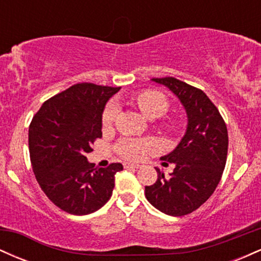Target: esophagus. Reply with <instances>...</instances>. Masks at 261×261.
Masks as SVG:
<instances>
[{
  "instance_id": "esophagus-1",
  "label": "esophagus",
  "mask_w": 261,
  "mask_h": 261,
  "mask_svg": "<svg viewBox=\"0 0 261 261\" xmlns=\"http://www.w3.org/2000/svg\"><path fill=\"white\" fill-rule=\"evenodd\" d=\"M125 168H140V164H135V163H125Z\"/></svg>"
}]
</instances>
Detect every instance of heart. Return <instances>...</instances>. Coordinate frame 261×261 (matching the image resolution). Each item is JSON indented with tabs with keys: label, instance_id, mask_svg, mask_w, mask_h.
Listing matches in <instances>:
<instances>
[{
	"label": "heart",
	"instance_id": "obj_1",
	"mask_svg": "<svg viewBox=\"0 0 261 261\" xmlns=\"http://www.w3.org/2000/svg\"><path fill=\"white\" fill-rule=\"evenodd\" d=\"M136 103L140 110L149 119L162 116L168 110V99L163 93L158 91H143L136 95ZM120 112V107L116 101H110L104 109L101 122L104 127H110L115 121L116 116ZM169 126L174 127V122H169ZM160 143L153 137L147 139H135V137H124L116 145V151L127 160H142L151 152L157 151Z\"/></svg>",
	"mask_w": 261,
	"mask_h": 261
}]
</instances>
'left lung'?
Returning <instances> with one entry per match:
<instances>
[{"label": "left lung", "instance_id": "left-lung-1", "mask_svg": "<svg viewBox=\"0 0 261 261\" xmlns=\"http://www.w3.org/2000/svg\"><path fill=\"white\" fill-rule=\"evenodd\" d=\"M169 88L188 115L185 135L174 151L161 158L174 163L169 176L155 168L158 179L145 188L152 206L169 216L191 214L207 201L222 176L228 151V133L220 112L201 89L174 79H152Z\"/></svg>", "mask_w": 261, "mask_h": 261}]
</instances>
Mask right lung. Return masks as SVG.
<instances>
[{
    "instance_id": "add662e5",
    "label": "right lung",
    "mask_w": 261,
    "mask_h": 261,
    "mask_svg": "<svg viewBox=\"0 0 261 261\" xmlns=\"http://www.w3.org/2000/svg\"><path fill=\"white\" fill-rule=\"evenodd\" d=\"M120 87L77 83L41 106L29 125V153L37 181L62 211L88 215L113 194L121 163L97 168L87 161L94 141L101 137L107 101Z\"/></svg>"
}]
</instances>
